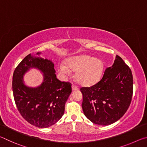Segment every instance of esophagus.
<instances>
[{"label":"esophagus","mask_w":147,"mask_h":147,"mask_svg":"<svg viewBox=\"0 0 147 147\" xmlns=\"http://www.w3.org/2000/svg\"><path fill=\"white\" fill-rule=\"evenodd\" d=\"M72 89H73V91H76V90H78L79 88L78 86H76L75 85H74V84H73V86H72Z\"/></svg>","instance_id":"obj_1"}]
</instances>
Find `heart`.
Here are the masks:
<instances>
[{"instance_id":"heart-1","label":"heart","mask_w":147,"mask_h":147,"mask_svg":"<svg viewBox=\"0 0 147 147\" xmlns=\"http://www.w3.org/2000/svg\"><path fill=\"white\" fill-rule=\"evenodd\" d=\"M66 65L59 66V71L64 74H69L68 69L76 72V79L82 86H89L97 82L102 73L104 65L100 59L93 58L89 56H78L69 58Z\"/></svg>"}]
</instances>
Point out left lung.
<instances>
[{"mask_svg": "<svg viewBox=\"0 0 147 147\" xmlns=\"http://www.w3.org/2000/svg\"><path fill=\"white\" fill-rule=\"evenodd\" d=\"M82 109L92 123L109 125L120 119L130 105L133 76L130 68L118 55L112 67L107 68L100 81L82 87Z\"/></svg>", "mask_w": 147, "mask_h": 147, "instance_id": "obj_1", "label": "left lung"}]
</instances>
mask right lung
<instances>
[{"mask_svg": "<svg viewBox=\"0 0 147 147\" xmlns=\"http://www.w3.org/2000/svg\"><path fill=\"white\" fill-rule=\"evenodd\" d=\"M54 67L49 59L30 54L13 72L12 89L17 109L26 121L38 128L49 127L61 119L72 92L70 82L56 78ZM30 68H38L44 73V82L38 88H28L23 84L22 76Z\"/></svg>", "mask_w": 147, "mask_h": 147, "instance_id": "right-lung-1", "label": "right lung"}]
</instances>
